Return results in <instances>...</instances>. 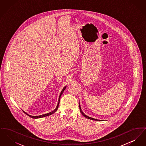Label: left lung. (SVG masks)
Masks as SVG:
<instances>
[{"mask_svg": "<svg viewBox=\"0 0 146 146\" xmlns=\"http://www.w3.org/2000/svg\"><path fill=\"white\" fill-rule=\"evenodd\" d=\"M79 104V109H80V112H81V113L82 114V115L84 116L85 118H88V119H91V120H97V119H94V118H91V117H88V116H87L86 115H85L83 111H82V110H81V107H80V104Z\"/></svg>", "mask_w": 146, "mask_h": 146, "instance_id": "8db88e82", "label": "left lung"}]
</instances>
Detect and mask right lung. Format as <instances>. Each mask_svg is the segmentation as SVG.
I'll list each match as a JSON object with an SVG mask.
<instances>
[{
	"label": "right lung",
	"mask_w": 146,
	"mask_h": 146,
	"mask_svg": "<svg viewBox=\"0 0 146 146\" xmlns=\"http://www.w3.org/2000/svg\"><path fill=\"white\" fill-rule=\"evenodd\" d=\"M66 87H64L63 89L61 91V94H60V96H59V100H58V104H57V107H56V108L55 110H54V111H51V112H50V113H47V114H43V115H39V116H32V115H29L27 113H26V112H25V111H23L25 114H26L27 115H28L29 117H31V118H42V117H46V116H48V115H51V114H54L56 111H57V109H58V105H59V103H60V97H61V96L62 95V94H63V91L64 90H65V89H66Z\"/></svg>",
	"instance_id": "obj_1"
}]
</instances>
